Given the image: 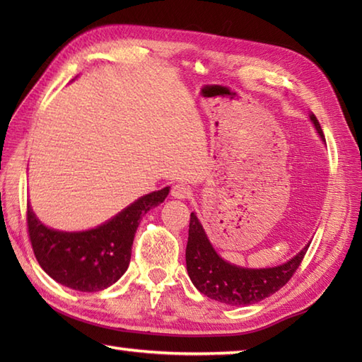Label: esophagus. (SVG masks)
<instances>
[{
    "label": "esophagus",
    "instance_id": "1",
    "mask_svg": "<svg viewBox=\"0 0 362 362\" xmlns=\"http://www.w3.org/2000/svg\"><path fill=\"white\" fill-rule=\"evenodd\" d=\"M189 194H191V189L187 185H183V183H177V185H174L171 189V196L174 199H182V201L183 199H188Z\"/></svg>",
    "mask_w": 362,
    "mask_h": 362
}]
</instances>
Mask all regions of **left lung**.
<instances>
[{
	"label": "left lung",
	"mask_w": 362,
	"mask_h": 362,
	"mask_svg": "<svg viewBox=\"0 0 362 362\" xmlns=\"http://www.w3.org/2000/svg\"><path fill=\"white\" fill-rule=\"evenodd\" d=\"M310 119L322 140H325L317 118L311 113ZM310 244L280 266L264 269L240 267L218 255L196 213H191L185 252L187 271L191 281L204 296L228 306L253 305L275 294L291 280Z\"/></svg>",
	"instance_id": "left-lung-1"
}]
</instances>
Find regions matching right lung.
Instances as JSON below:
<instances>
[{
    "instance_id": "right-lung-1",
    "label": "right lung",
    "mask_w": 362,
    "mask_h": 362,
    "mask_svg": "<svg viewBox=\"0 0 362 362\" xmlns=\"http://www.w3.org/2000/svg\"><path fill=\"white\" fill-rule=\"evenodd\" d=\"M169 194V187L136 199L117 216L86 232H62L42 224L28 205V232L43 271L64 286L96 292L127 271L140 221Z\"/></svg>"
}]
</instances>
